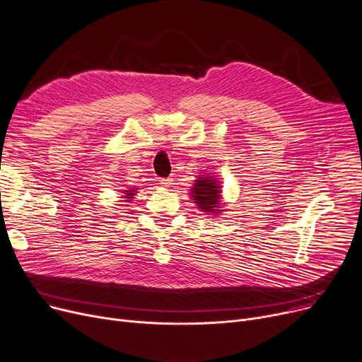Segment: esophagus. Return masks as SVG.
Returning a JSON list of instances; mask_svg holds the SVG:
<instances>
[{
	"instance_id": "obj_1",
	"label": "esophagus",
	"mask_w": 362,
	"mask_h": 362,
	"mask_svg": "<svg viewBox=\"0 0 362 362\" xmlns=\"http://www.w3.org/2000/svg\"><path fill=\"white\" fill-rule=\"evenodd\" d=\"M159 184H160L162 187H171L173 178H160V180H159Z\"/></svg>"
}]
</instances>
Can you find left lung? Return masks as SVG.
<instances>
[{
	"instance_id": "8db88e82",
	"label": "left lung",
	"mask_w": 362,
	"mask_h": 362,
	"mask_svg": "<svg viewBox=\"0 0 362 362\" xmlns=\"http://www.w3.org/2000/svg\"><path fill=\"white\" fill-rule=\"evenodd\" d=\"M189 191L191 200L204 215H219L225 211L221 181L215 175H211V173L206 171V174L197 175Z\"/></svg>"
}]
</instances>
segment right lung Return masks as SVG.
I'll return each instance as SVG.
<instances>
[{"label":"right lung","mask_w":362,"mask_h":362,"mask_svg":"<svg viewBox=\"0 0 362 362\" xmlns=\"http://www.w3.org/2000/svg\"><path fill=\"white\" fill-rule=\"evenodd\" d=\"M137 189H139V188H136V187L129 188V189H122V196H121V199H124V200H121V202H122V203H130L133 199H136L134 196L139 193ZM121 206H125V204H121Z\"/></svg>","instance_id":"1"}]
</instances>
